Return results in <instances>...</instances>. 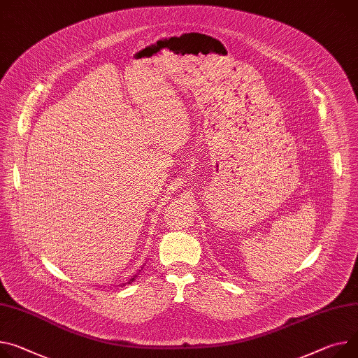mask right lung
<instances>
[{
	"mask_svg": "<svg viewBox=\"0 0 358 358\" xmlns=\"http://www.w3.org/2000/svg\"><path fill=\"white\" fill-rule=\"evenodd\" d=\"M134 278H136V277H133V278L129 281V284H130V282H133V281H134Z\"/></svg>",
	"mask_w": 358,
	"mask_h": 358,
	"instance_id": "1",
	"label": "right lung"
}]
</instances>
